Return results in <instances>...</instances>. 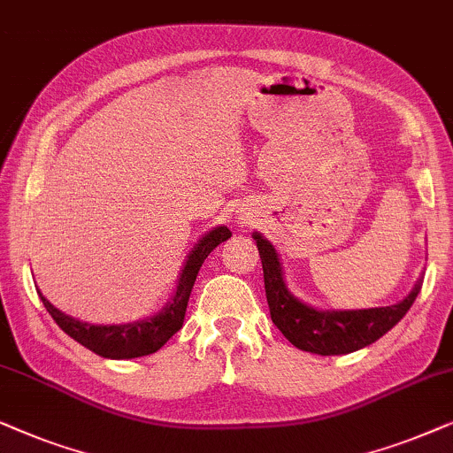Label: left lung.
<instances>
[{"mask_svg":"<svg viewBox=\"0 0 453 453\" xmlns=\"http://www.w3.org/2000/svg\"><path fill=\"white\" fill-rule=\"evenodd\" d=\"M257 240L265 273V291L271 318L293 347L318 355H345L359 351L384 336L388 330L403 320L411 305L415 303L423 277L403 302L386 308L369 310H316L291 296L283 279V266L275 246L258 232Z\"/></svg>","mask_w":453,"mask_h":453,"instance_id":"1","label":"left lung"}]
</instances>
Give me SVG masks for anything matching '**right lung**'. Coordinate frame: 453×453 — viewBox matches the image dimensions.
I'll return each instance as SVG.
<instances>
[{"label": "right lung", "mask_w": 453, "mask_h": 453, "mask_svg": "<svg viewBox=\"0 0 453 453\" xmlns=\"http://www.w3.org/2000/svg\"><path fill=\"white\" fill-rule=\"evenodd\" d=\"M227 238H232V232L226 226L213 227L211 232L203 235L187 257L174 296L165 303V308H162V311H157L151 318H145V320L131 324H88L63 314L41 291H36L42 299L44 308L59 324L63 333L78 341L80 345L90 349L92 353L106 357V359H135V357L151 355L157 349H162L170 341V336L182 328L190 291H193L201 265L213 252V248H218Z\"/></svg>", "instance_id": "1"}]
</instances>
